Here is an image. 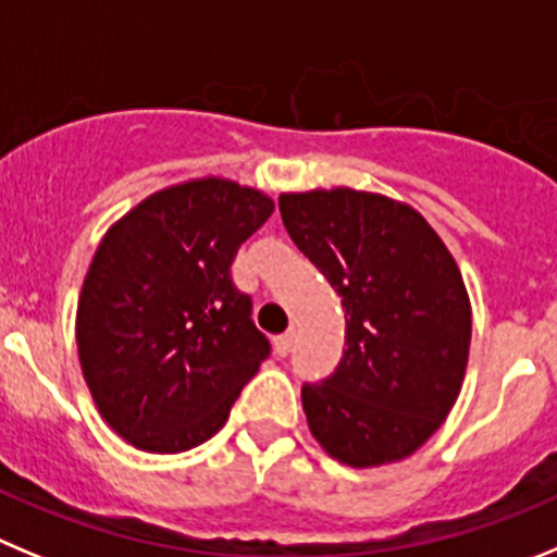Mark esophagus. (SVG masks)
Instances as JSON below:
<instances>
[{
    "instance_id": "obj_1",
    "label": "esophagus",
    "mask_w": 557,
    "mask_h": 557,
    "mask_svg": "<svg viewBox=\"0 0 557 557\" xmlns=\"http://www.w3.org/2000/svg\"><path fill=\"white\" fill-rule=\"evenodd\" d=\"M289 349H293V333H282V336L273 338V352L278 358H287Z\"/></svg>"
}]
</instances>
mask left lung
Wrapping results in <instances>:
<instances>
[{
    "mask_svg": "<svg viewBox=\"0 0 557 557\" xmlns=\"http://www.w3.org/2000/svg\"><path fill=\"white\" fill-rule=\"evenodd\" d=\"M282 221L347 311L342 361L306 383L309 429L352 468L399 462L437 432L470 352V300L418 210L352 188L282 194Z\"/></svg>",
    "mask_w": 557,
    "mask_h": 557,
    "instance_id": "left-lung-1",
    "label": "left lung"
}]
</instances>
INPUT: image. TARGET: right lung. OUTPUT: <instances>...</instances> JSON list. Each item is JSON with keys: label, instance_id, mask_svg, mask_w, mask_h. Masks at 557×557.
I'll use <instances>...</instances> for the list:
<instances>
[{"label": "right lung", "instance_id": "add662e5", "mask_svg": "<svg viewBox=\"0 0 557 557\" xmlns=\"http://www.w3.org/2000/svg\"><path fill=\"white\" fill-rule=\"evenodd\" d=\"M270 213L262 190L190 180L147 196L100 240L78 298V361L131 446L180 454L210 441L270 355L230 273Z\"/></svg>", "mask_w": 557, "mask_h": 557}]
</instances>
